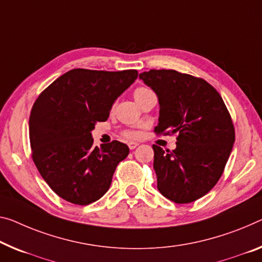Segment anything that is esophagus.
Segmentation results:
<instances>
[{
    "mask_svg": "<svg viewBox=\"0 0 262 262\" xmlns=\"http://www.w3.org/2000/svg\"><path fill=\"white\" fill-rule=\"evenodd\" d=\"M127 145H128V147H130V150H134V148H136L137 146H138V143L131 142V143H128Z\"/></svg>",
    "mask_w": 262,
    "mask_h": 262,
    "instance_id": "34e87169",
    "label": "esophagus"
}]
</instances>
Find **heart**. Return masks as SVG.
<instances>
[{
  "mask_svg": "<svg viewBox=\"0 0 262 262\" xmlns=\"http://www.w3.org/2000/svg\"><path fill=\"white\" fill-rule=\"evenodd\" d=\"M148 91H150V90H148L147 88H144V86L137 88V89L134 91V96H135L136 100L138 99L139 97H142L143 95H145V94H146V92H148ZM123 135L125 136L126 138H128V139H135V138H138V137H139L138 132L134 131V130H126V131H124Z\"/></svg>",
  "mask_w": 262,
  "mask_h": 262,
  "instance_id": "obj_1",
  "label": "heart"
}]
</instances>
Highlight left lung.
<instances>
[{
	"mask_svg": "<svg viewBox=\"0 0 262 262\" xmlns=\"http://www.w3.org/2000/svg\"><path fill=\"white\" fill-rule=\"evenodd\" d=\"M159 100L156 135H177V147L152 145L158 190L176 204H188L219 182L235 140L231 115L210 83L176 70L139 75Z\"/></svg>",
	"mask_w": 262,
	"mask_h": 262,
	"instance_id": "left-lung-1",
	"label": "left lung"
}]
</instances>
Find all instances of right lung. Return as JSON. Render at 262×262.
<instances>
[{"mask_svg": "<svg viewBox=\"0 0 262 262\" xmlns=\"http://www.w3.org/2000/svg\"><path fill=\"white\" fill-rule=\"evenodd\" d=\"M137 77V70L72 69L35 100L29 118L31 157L62 199L84 206L108 190L128 147L118 140L94 146L91 131L108 118L112 104Z\"/></svg>", "mask_w": 262, "mask_h": 262, "instance_id": "1", "label": "right lung"}]
</instances>
